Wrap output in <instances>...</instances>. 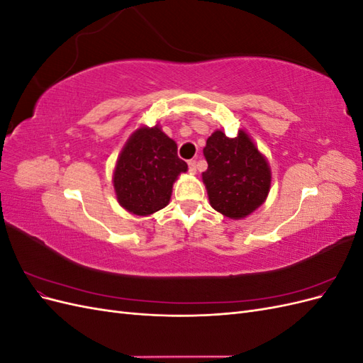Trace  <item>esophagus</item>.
<instances>
[{
	"label": "esophagus",
	"mask_w": 363,
	"mask_h": 363,
	"mask_svg": "<svg viewBox=\"0 0 363 363\" xmlns=\"http://www.w3.org/2000/svg\"><path fill=\"white\" fill-rule=\"evenodd\" d=\"M188 167H189V171H191L192 174L196 172V162H195V160H189V162H188Z\"/></svg>",
	"instance_id": "obj_1"
}]
</instances>
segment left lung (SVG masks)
Returning <instances> with one entry per match:
<instances>
[{"label":"left lung","instance_id":"1","mask_svg":"<svg viewBox=\"0 0 363 363\" xmlns=\"http://www.w3.org/2000/svg\"><path fill=\"white\" fill-rule=\"evenodd\" d=\"M207 169L201 174L208 203L230 219H244L265 203L271 168L245 130L228 138L215 130L203 150Z\"/></svg>","mask_w":363,"mask_h":363}]
</instances>
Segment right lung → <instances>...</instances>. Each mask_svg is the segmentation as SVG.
Masks as SVG:
<instances>
[{
    "label": "right lung",
    "mask_w": 363,
    "mask_h": 363,
    "mask_svg": "<svg viewBox=\"0 0 363 363\" xmlns=\"http://www.w3.org/2000/svg\"><path fill=\"white\" fill-rule=\"evenodd\" d=\"M188 164L177 156V144L162 127L136 128L121 150L113 169L119 206L136 216H148L169 204L172 186Z\"/></svg>",
    "instance_id": "obj_1"
}]
</instances>
